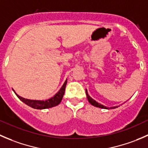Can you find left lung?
Returning a JSON list of instances; mask_svg holds the SVG:
<instances>
[{
    "mask_svg": "<svg viewBox=\"0 0 148 148\" xmlns=\"http://www.w3.org/2000/svg\"><path fill=\"white\" fill-rule=\"evenodd\" d=\"M86 96H87V99H88V101H89V103H90L91 105H93V106H96V107H99V108H101V109H116V108H117L118 106H113V107H106V106H103V105L101 104V103H98L97 101H96L94 100V99H92L91 97H90V96L88 95V91H87V89L86 90Z\"/></svg>",
    "mask_w": 148,
    "mask_h": 148,
    "instance_id": "1",
    "label": "left lung"
}]
</instances>
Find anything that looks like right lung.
<instances>
[{"mask_svg":"<svg viewBox=\"0 0 148 148\" xmlns=\"http://www.w3.org/2000/svg\"><path fill=\"white\" fill-rule=\"evenodd\" d=\"M67 80H65L64 84L62 85V86L61 87V88L60 89L59 91L53 96V97L50 98V99H47V100L45 101H41V100H31V99H24V98L21 97L20 96H18L15 91L14 93H16V95L17 96V97L21 101L24 102V103H26V105L29 106L30 107L34 108V109H49V108L54 107V106H56L59 104L62 101V97H63V95L65 93V87H66L67 84Z\"/></svg>","mask_w":148,"mask_h":148,"instance_id":"obj_1","label":"right lung"}]
</instances>
